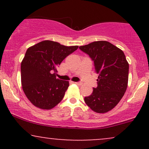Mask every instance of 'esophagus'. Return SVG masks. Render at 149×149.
Wrapping results in <instances>:
<instances>
[{
  "label": "esophagus",
  "mask_w": 149,
  "mask_h": 149,
  "mask_svg": "<svg viewBox=\"0 0 149 149\" xmlns=\"http://www.w3.org/2000/svg\"><path fill=\"white\" fill-rule=\"evenodd\" d=\"M76 85H83V83H82V82H76Z\"/></svg>",
  "instance_id": "esophagus-1"
}]
</instances>
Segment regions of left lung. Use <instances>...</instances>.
Returning <instances> with one entry per match:
<instances>
[{
    "label": "left lung",
    "instance_id": "8db88e82",
    "mask_svg": "<svg viewBox=\"0 0 149 149\" xmlns=\"http://www.w3.org/2000/svg\"><path fill=\"white\" fill-rule=\"evenodd\" d=\"M93 60L98 73L97 87L85 104L92 111L104 113L119 103L127 88L129 64L124 52L111 42L104 40L92 42L79 47Z\"/></svg>",
    "mask_w": 149,
    "mask_h": 149
}]
</instances>
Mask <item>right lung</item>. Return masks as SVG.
Instances as JSON below:
<instances>
[{
  "instance_id": "obj_1",
  "label": "right lung",
  "mask_w": 149,
  "mask_h": 149,
  "mask_svg": "<svg viewBox=\"0 0 149 149\" xmlns=\"http://www.w3.org/2000/svg\"><path fill=\"white\" fill-rule=\"evenodd\" d=\"M78 47L43 40L27 49L21 63L22 86L35 107L49 110L62 100L69 83L56 78L57 69Z\"/></svg>"
}]
</instances>
